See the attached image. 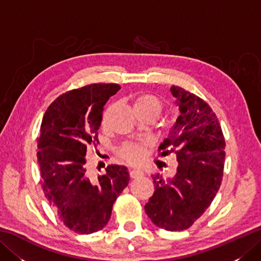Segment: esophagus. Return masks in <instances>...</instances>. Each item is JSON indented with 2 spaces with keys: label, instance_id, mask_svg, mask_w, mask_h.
Returning <instances> with one entry per match:
<instances>
[{
  "label": "esophagus",
  "instance_id": "obj_1",
  "mask_svg": "<svg viewBox=\"0 0 261 261\" xmlns=\"http://www.w3.org/2000/svg\"><path fill=\"white\" fill-rule=\"evenodd\" d=\"M130 176H131V178H138V177L143 176V171L138 170V169H131Z\"/></svg>",
  "mask_w": 261,
  "mask_h": 261
}]
</instances>
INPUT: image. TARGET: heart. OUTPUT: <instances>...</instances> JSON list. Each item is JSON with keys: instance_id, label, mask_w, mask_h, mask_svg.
<instances>
[{"instance_id": "heart-1", "label": "heart", "mask_w": 261, "mask_h": 261, "mask_svg": "<svg viewBox=\"0 0 261 261\" xmlns=\"http://www.w3.org/2000/svg\"><path fill=\"white\" fill-rule=\"evenodd\" d=\"M134 110L138 116H152L156 119L163 110V104L160 99L152 94H139L134 101ZM107 120V112L103 114V122ZM174 125L171 122L170 126ZM119 154L125 162L130 164H139L145 156V147L142 143L127 142L119 148Z\"/></svg>"}]
</instances>
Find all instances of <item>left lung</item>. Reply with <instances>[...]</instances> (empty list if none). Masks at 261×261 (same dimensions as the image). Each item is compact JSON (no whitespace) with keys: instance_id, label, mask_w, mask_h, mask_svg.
Returning <instances> with one entry per match:
<instances>
[{"instance_id":"1","label":"left lung","mask_w":261,"mask_h":261,"mask_svg":"<svg viewBox=\"0 0 261 261\" xmlns=\"http://www.w3.org/2000/svg\"><path fill=\"white\" fill-rule=\"evenodd\" d=\"M179 116L170 136L159 147L166 156L176 153L174 178L152 177L154 193L145 205L153 224L167 231H182L194 224L214 199L223 178L225 141L210 105L184 88H170Z\"/></svg>"}]
</instances>
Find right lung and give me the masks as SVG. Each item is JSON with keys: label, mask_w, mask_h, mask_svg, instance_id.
<instances>
[{"label": "right lung", "mask_w": 261, "mask_h": 261, "mask_svg": "<svg viewBox=\"0 0 261 261\" xmlns=\"http://www.w3.org/2000/svg\"><path fill=\"white\" fill-rule=\"evenodd\" d=\"M118 84H90L59 95L49 105L37 138L40 182L59 220L79 234L108 224L115 199L130 180L125 166L109 165L104 175L87 169L86 150L96 148L103 108Z\"/></svg>", "instance_id": "right-lung-1"}]
</instances>
